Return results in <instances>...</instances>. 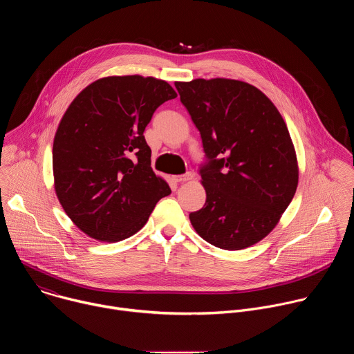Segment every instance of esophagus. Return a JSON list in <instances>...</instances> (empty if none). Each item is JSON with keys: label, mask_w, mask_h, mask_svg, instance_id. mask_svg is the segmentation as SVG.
<instances>
[{"label": "esophagus", "mask_w": 354, "mask_h": 354, "mask_svg": "<svg viewBox=\"0 0 354 354\" xmlns=\"http://www.w3.org/2000/svg\"><path fill=\"white\" fill-rule=\"evenodd\" d=\"M193 178H194V175H193L192 172H187V174H185V175L174 176V180L178 182V183H180V182H189V180H192Z\"/></svg>", "instance_id": "1"}]
</instances>
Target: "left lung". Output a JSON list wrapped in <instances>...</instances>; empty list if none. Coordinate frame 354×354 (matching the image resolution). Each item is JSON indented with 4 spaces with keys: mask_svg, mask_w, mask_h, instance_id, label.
<instances>
[{
    "mask_svg": "<svg viewBox=\"0 0 354 354\" xmlns=\"http://www.w3.org/2000/svg\"><path fill=\"white\" fill-rule=\"evenodd\" d=\"M200 131L206 203L189 214L209 243L239 250L263 239L288 207L298 164L288 129L257 86L228 78L175 82Z\"/></svg>",
    "mask_w": 354,
    "mask_h": 354,
    "instance_id": "left-lung-1",
    "label": "left lung"
}]
</instances>
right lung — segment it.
<instances>
[{
    "mask_svg": "<svg viewBox=\"0 0 354 354\" xmlns=\"http://www.w3.org/2000/svg\"><path fill=\"white\" fill-rule=\"evenodd\" d=\"M176 96L154 77L113 75L89 84L66 111L53 142L55 190L88 236L119 242L134 235L171 194L151 168L142 133L156 109Z\"/></svg>",
    "mask_w": 354,
    "mask_h": 354,
    "instance_id": "1",
    "label": "right lung"
}]
</instances>
